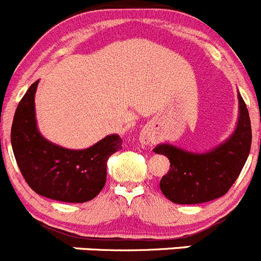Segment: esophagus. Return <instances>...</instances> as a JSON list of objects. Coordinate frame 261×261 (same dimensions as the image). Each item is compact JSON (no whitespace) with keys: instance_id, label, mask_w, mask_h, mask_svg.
Masks as SVG:
<instances>
[{"instance_id":"obj_1","label":"esophagus","mask_w":261,"mask_h":261,"mask_svg":"<svg viewBox=\"0 0 261 261\" xmlns=\"http://www.w3.org/2000/svg\"><path fill=\"white\" fill-rule=\"evenodd\" d=\"M141 145H151L155 141V136H153L152 130L150 128H143L140 132V138H138Z\"/></svg>"}]
</instances>
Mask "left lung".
I'll use <instances>...</instances> for the list:
<instances>
[{
	"label": "left lung",
	"mask_w": 261,
	"mask_h": 261,
	"mask_svg": "<svg viewBox=\"0 0 261 261\" xmlns=\"http://www.w3.org/2000/svg\"><path fill=\"white\" fill-rule=\"evenodd\" d=\"M238 119L229 137L205 152H193L172 143H159L153 152L165 155L170 169L160 180L168 200L195 205L222 197L244 168L251 148V121L238 92Z\"/></svg>",
	"instance_id": "8db88e82"
}]
</instances>
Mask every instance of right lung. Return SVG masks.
<instances>
[{"instance_id": "obj_1", "label": "right lung", "mask_w": 261, "mask_h": 261, "mask_svg": "<svg viewBox=\"0 0 261 261\" xmlns=\"http://www.w3.org/2000/svg\"><path fill=\"white\" fill-rule=\"evenodd\" d=\"M34 82L15 111L11 146L17 166L29 187L39 196L61 202H87L106 183L108 159L121 150L119 135H109L83 150L51 142L39 132L36 118Z\"/></svg>"}]
</instances>
